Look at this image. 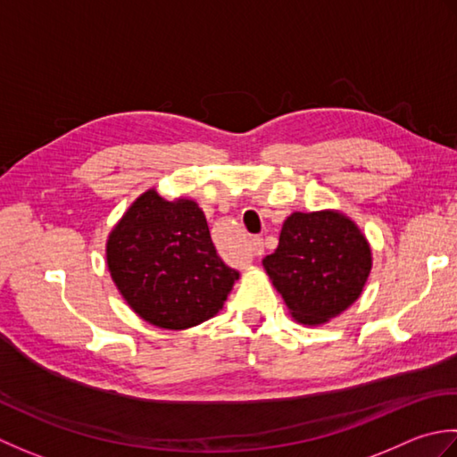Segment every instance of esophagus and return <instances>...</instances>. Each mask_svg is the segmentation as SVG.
<instances>
[{"mask_svg":"<svg viewBox=\"0 0 457 457\" xmlns=\"http://www.w3.org/2000/svg\"><path fill=\"white\" fill-rule=\"evenodd\" d=\"M250 253H253L254 256H260V254L264 253L262 238H253V240H250Z\"/></svg>","mask_w":457,"mask_h":457,"instance_id":"esophagus-1","label":"esophagus"}]
</instances>
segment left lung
Segmentation results:
<instances>
[{"label":"left lung","mask_w":457,"mask_h":457,"mask_svg":"<svg viewBox=\"0 0 457 457\" xmlns=\"http://www.w3.org/2000/svg\"><path fill=\"white\" fill-rule=\"evenodd\" d=\"M262 264L294 318L320 325L361 295L370 272V246L341 212H294Z\"/></svg>","instance_id":"obj_1"}]
</instances>
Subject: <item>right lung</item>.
<instances>
[{
	"mask_svg": "<svg viewBox=\"0 0 457 457\" xmlns=\"http://www.w3.org/2000/svg\"><path fill=\"white\" fill-rule=\"evenodd\" d=\"M106 260L128 305L163 329H187L215 315L235 268L217 254L199 204L145 191L110 232Z\"/></svg>",
	"mask_w": 457,
	"mask_h": 457,
	"instance_id": "obj_1",
	"label": "right lung"
}]
</instances>
